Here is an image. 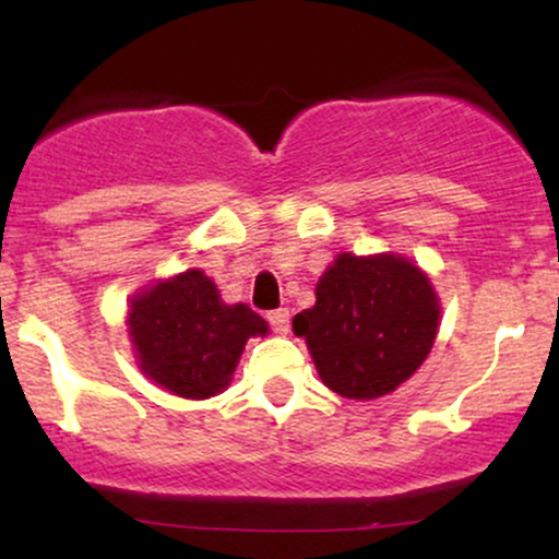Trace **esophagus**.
Masks as SVG:
<instances>
[{"instance_id":"1","label":"esophagus","mask_w":559,"mask_h":559,"mask_svg":"<svg viewBox=\"0 0 559 559\" xmlns=\"http://www.w3.org/2000/svg\"><path fill=\"white\" fill-rule=\"evenodd\" d=\"M267 323H271V329L275 333H288V310H286V307L267 312Z\"/></svg>"}]
</instances>
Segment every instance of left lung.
<instances>
[{"label":"left lung","mask_w":559,"mask_h":559,"mask_svg":"<svg viewBox=\"0 0 559 559\" xmlns=\"http://www.w3.org/2000/svg\"><path fill=\"white\" fill-rule=\"evenodd\" d=\"M431 281L400 254H338L320 275L316 305L294 316L320 381L346 400H376L407 381L439 331Z\"/></svg>","instance_id":"8db88e82"}]
</instances>
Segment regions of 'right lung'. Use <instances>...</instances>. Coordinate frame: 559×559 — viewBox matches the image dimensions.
Here are the masks:
<instances>
[{
	"label": "right lung",
	"mask_w": 559,
	"mask_h": 559,
	"mask_svg": "<svg viewBox=\"0 0 559 559\" xmlns=\"http://www.w3.org/2000/svg\"><path fill=\"white\" fill-rule=\"evenodd\" d=\"M128 333L144 376L183 400H207L228 386L247 338L265 336L267 323L241 301L226 305L202 271H186L131 299Z\"/></svg>",
	"instance_id": "right-lung-1"
}]
</instances>
